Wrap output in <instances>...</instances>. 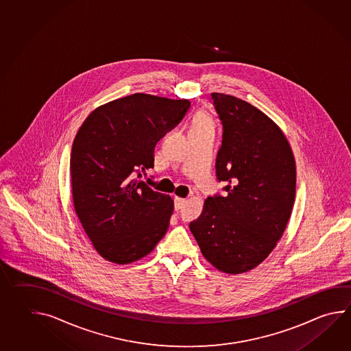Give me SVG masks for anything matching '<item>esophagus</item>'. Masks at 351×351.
<instances>
[{"label": "esophagus", "instance_id": "34e87169", "mask_svg": "<svg viewBox=\"0 0 351 351\" xmlns=\"http://www.w3.org/2000/svg\"><path fill=\"white\" fill-rule=\"evenodd\" d=\"M185 202H186L185 199H181V197H175V199H173V208H175V210L178 211V210H180V208H182V206L185 205Z\"/></svg>", "mask_w": 351, "mask_h": 351}]
</instances>
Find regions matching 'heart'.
I'll list each match as a JSON object with an SVG mask.
<instances>
[{
	"label": "heart",
	"instance_id": "b5f03b06",
	"mask_svg": "<svg viewBox=\"0 0 351 351\" xmlns=\"http://www.w3.org/2000/svg\"><path fill=\"white\" fill-rule=\"evenodd\" d=\"M213 121L208 114L200 112L193 117L191 129H213Z\"/></svg>",
	"mask_w": 351,
	"mask_h": 351
}]
</instances>
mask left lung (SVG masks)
Returning <instances> with one entry per match:
<instances>
[{
  "instance_id": "left-lung-1",
  "label": "left lung",
  "mask_w": 351,
  "mask_h": 351,
  "mask_svg": "<svg viewBox=\"0 0 351 351\" xmlns=\"http://www.w3.org/2000/svg\"><path fill=\"white\" fill-rule=\"evenodd\" d=\"M222 123L216 176L225 195L208 196L190 230L217 270L241 274L261 264L293 211L296 166L279 126L246 101L211 93Z\"/></svg>"
}]
</instances>
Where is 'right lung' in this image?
<instances>
[{
	"mask_svg": "<svg viewBox=\"0 0 351 351\" xmlns=\"http://www.w3.org/2000/svg\"><path fill=\"white\" fill-rule=\"evenodd\" d=\"M190 101L134 93L93 110L72 143L73 208L93 247L114 264L150 254L169 229L173 201L141 178Z\"/></svg>",
	"mask_w": 351,
	"mask_h": 351,
	"instance_id": "obj_1",
	"label": "right lung"
}]
</instances>
